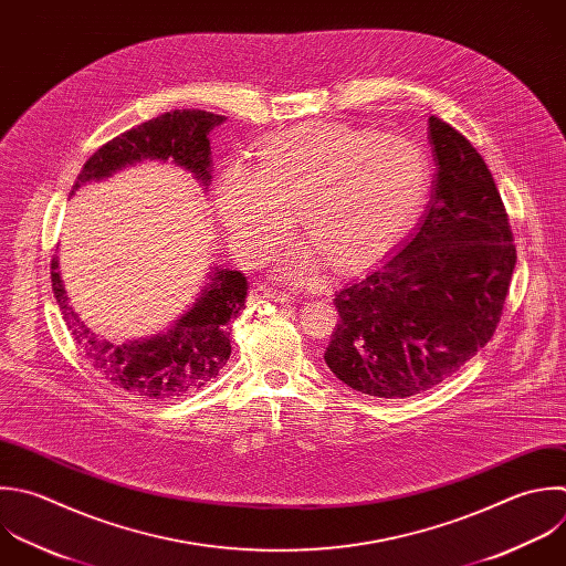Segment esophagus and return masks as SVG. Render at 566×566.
I'll list each match as a JSON object with an SVG mask.
<instances>
[{"instance_id":"esophagus-1","label":"esophagus","mask_w":566,"mask_h":566,"mask_svg":"<svg viewBox=\"0 0 566 566\" xmlns=\"http://www.w3.org/2000/svg\"><path fill=\"white\" fill-rule=\"evenodd\" d=\"M250 298H252V301L268 298V301H274V303H290V301H292L290 294L279 292V290H272V287H265V285H254L252 292H250Z\"/></svg>"}]
</instances>
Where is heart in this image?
Instances as JSON below:
<instances>
[{
	"label": "heart",
	"mask_w": 566,
	"mask_h": 566,
	"mask_svg": "<svg viewBox=\"0 0 566 566\" xmlns=\"http://www.w3.org/2000/svg\"><path fill=\"white\" fill-rule=\"evenodd\" d=\"M427 192L429 164L413 142L305 122L268 137L256 170L228 166L214 186V212L243 261L268 259L296 214L314 250L343 270L396 243L418 219Z\"/></svg>",
	"instance_id": "obj_1"
}]
</instances>
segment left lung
<instances>
[{"label":"left lung","mask_w":566,"mask_h":566,"mask_svg":"<svg viewBox=\"0 0 566 566\" xmlns=\"http://www.w3.org/2000/svg\"><path fill=\"white\" fill-rule=\"evenodd\" d=\"M436 161L416 230L336 292L340 321L325 363L347 387L376 398L431 389L493 336L515 268L495 181L478 150L429 117Z\"/></svg>","instance_id":"left-lung-1"}]
</instances>
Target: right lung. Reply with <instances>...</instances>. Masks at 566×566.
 Masks as SVG:
<instances>
[{
	"label": "right lung",
	"mask_w": 566,
	"mask_h": 566,
	"mask_svg": "<svg viewBox=\"0 0 566 566\" xmlns=\"http://www.w3.org/2000/svg\"><path fill=\"white\" fill-rule=\"evenodd\" d=\"M223 122L226 117L206 111H172L159 115L102 146L84 164L71 197L88 181H102L142 161H170L190 172L199 186L208 190L212 181L208 137ZM51 279L62 316L93 367L119 389L153 400L197 391L217 378L232 352V321L245 310L248 296L245 276L217 265L210 270L208 283L197 301L166 332L113 343L84 325L73 310L60 276L57 254L51 263Z\"/></svg>",
	"instance_id": "add662e5"
}]
</instances>
